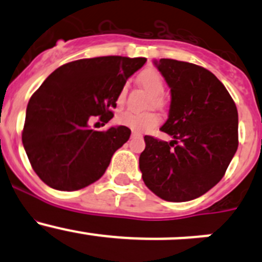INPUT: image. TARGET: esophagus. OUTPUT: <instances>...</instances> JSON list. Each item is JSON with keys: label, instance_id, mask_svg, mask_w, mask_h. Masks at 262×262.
Segmentation results:
<instances>
[{"label": "esophagus", "instance_id": "esophagus-1", "mask_svg": "<svg viewBox=\"0 0 262 262\" xmlns=\"http://www.w3.org/2000/svg\"><path fill=\"white\" fill-rule=\"evenodd\" d=\"M132 137H141V134H138V133H136V132H134V133H132Z\"/></svg>", "mask_w": 262, "mask_h": 262}]
</instances>
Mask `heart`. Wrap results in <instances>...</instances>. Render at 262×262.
I'll use <instances>...</instances> for the list:
<instances>
[{"mask_svg":"<svg viewBox=\"0 0 262 262\" xmlns=\"http://www.w3.org/2000/svg\"><path fill=\"white\" fill-rule=\"evenodd\" d=\"M139 82L142 83V86L144 89L148 90L150 94L155 96L153 102H155L156 106L161 107L163 105L162 99H161V95L165 91V82H163L162 76L160 75V72L153 68H148V70L143 71L139 76ZM126 96V84H124L120 89L118 95V104H123L124 100ZM160 118L157 114L152 112H146V113H138V112H125L121 113L118 116V121L121 125L126 126V128L132 129L134 132H142L149 130L152 126H155L158 123Z\"/></svg>","mask_w":262,"mask_h":262,"instance_id":"heart-1","label":"heart"}]
</instances>
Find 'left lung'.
Masks as SVG:
<instances>
[{
	"instance_id": "obj_1",
	"label": "left lung",
	"mask_w": 262,
	"mask_h": 262,
	"mask_svg": "<svg viewBox=\"0 0 262 262\" xmlns=\"http://www.w3.org/2000/svg\"><path fill=\"white\" fill-rule=\"evenodd\" d=\"M171 91L163 142L144 137L139 157L148 189L167 202H189L215 186L238 147V113L212 72L175 59L155 60Z\"/></svg>"
}]
</instances>
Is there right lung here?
<instances>
[{
  "mask_svg": "<svg viewBox=\"0 0 262 262\" xmlns=\"http://www.w3.org/2000/svg\"><path fill=\"white\" fill-rule=\"evenodd\" d=\"M146 58H87L60 66L34 92L26 107L23 144L31 167L47 185L75 191L97 181L130 129L90 128L89 119L114 116L119 91Z\"/></svg>",
  "mask_w": 262,
  "mask_h": 262,
  "instance_id": "1",
  "label": "right lung"
}]
</instances>
